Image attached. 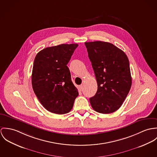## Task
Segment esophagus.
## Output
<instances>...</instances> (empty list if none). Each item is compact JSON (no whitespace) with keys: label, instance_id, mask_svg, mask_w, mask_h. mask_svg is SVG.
Here are the masks:
<instances>
[{"label":"esophagus","instance_id":"34e87169","mask_svg":"<svg viewBox=\"0 0 157 157\" xmlns=\"http://www.w3.org/2000/svg\"><path fill=\"white\" fill-rule=\"evenodd\" d=\"M83 85H81V86H79V89L80 90H82V89H83Z\"/></svg>","mask_w":157,"mask_h":157}]
</instances>
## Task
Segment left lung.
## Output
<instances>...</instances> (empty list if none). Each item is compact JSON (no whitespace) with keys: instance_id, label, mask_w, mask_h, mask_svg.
Listing matches in <instances>:
<instances>
[{"instance_id":"obj_1","label":"left lung","mask_w":157,"mask_h":157,"mask_svg":"<svg viewBox=\"0 0 157 157\" xmlns=\"http://www.w3.org/2000/svg\"><path fill=\"white\" fill-rule=\"evenodd\" d=\"M85 45L98 83L97 92L90 102L99 113H112L122 106L131 87L128 58L110 43L97 41Z\"/></svg>"}]
</instances>
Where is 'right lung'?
Here are the masks:
<instances>
[{
  "label": "right lung",
  "instance_id": "1",
  "mask_svg": "<svg viewBox=\"0 0 157 157\" xmlns=\"http://www.w3.org/2000/svg\"><path fill=\"white\" fill-rule=\"evenodd\" d=\"M78 46L62 44L48 47L35 56L33 88L41 105L52 113L64 114L70 112L79 94L67 66Z\"/></svg>",
  "mask_w": 157,
  "mask_h": 157
}]
</instances>
